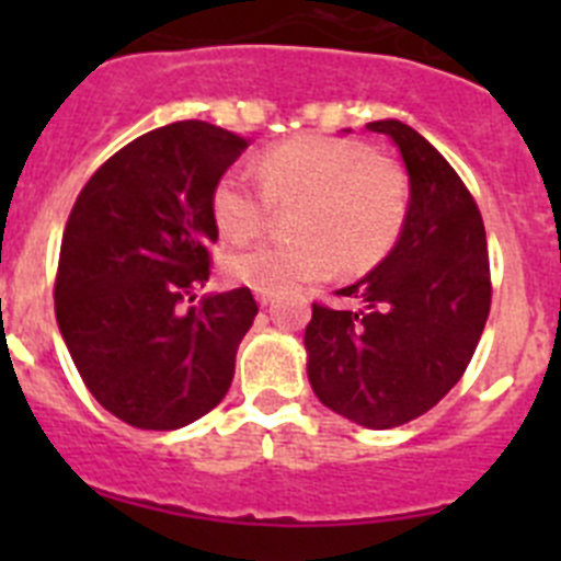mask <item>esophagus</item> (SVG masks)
I'll return each mask as SVG.
<instances>
[{
    "mask_svg": "<svg viewBox=\"0 0 561 561\" xmlns=\"http://www.w3.org/2000/svg\"><path fill=\"white\" fill-rule=\"evenodd\" d=\"M255 297H257V304H261V306H270V304H272V297H275V291L255 289Z\"/></svg>",
    "mask_w": 561,
    "mask_h": 561,
    "instance_id": "34e87169",
    "label": "esophagus"
}]
</instances>
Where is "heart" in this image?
Instances as JSON below:
<instances>
[{
    "mask_svg": "<svg viewBox=\"0 0 561 561\" xmlns=\"http://www.w3.org/2000/svg\"><path fill=\"white\" fill-rule=\"evenodd\" d=\"M255 187L244 171L221 173L210 213L230 241L261 236L272 210H289L297 238L227 257V275L266 291H295L311 280L368 272L388 257L410 216V176L401 162L359 140L304 134L257 157Z\"/></svg>",
    "mask_w": 561,
    "mask_h": 561,
    "instance_id": "b5f03b06",
    "label": "heart"
}]
</instances>
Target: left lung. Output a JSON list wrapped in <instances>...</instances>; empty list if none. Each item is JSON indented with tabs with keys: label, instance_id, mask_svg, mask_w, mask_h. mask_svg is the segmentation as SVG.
I'll return each instance as SVG.
<instances>
[{
	"label": "left lung",
	"instance_id": "1",
	"mask_svg": "<svg viewBox=\"0 0 561 561\" xmlns=\"http://www.w3.org/2000/svg\"><path fill=\"white\" fill-rule=\"evenodd\" d=\"M399 146L410 216L390 255L359 284V311L311 306L309 381L325 408L368 430L433 410L463 376L492 309V272L478 202L415 128L368 123Z\"/></svg>",
	"mask_w": 561,
	"mask_h": 561
}]
</instances>
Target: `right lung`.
Wrapping results in <instances>:
<instances>
[{
    "label": "right lung",
    "mask_w": 561,
    "mask_h": 561,
    "mask_svg": "<svg viewBox=\"0 0 561 561\" xmlns=\"http://www.w3.org/2000/svg\"><path fill=\"white\" fill-rule=\"evenodd\" d=\"M250 142L202 121L142 134L78 193L61 238L56 317L101 408L176 430L230 390L257 304L247 286L193 304L219 241L210 193Z\"/></svg>",
    "instance_id": "obj_1"
}]
</instances>
